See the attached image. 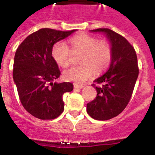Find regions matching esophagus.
<instances>
[{
	"label": "esophagus",
	"instance_id": "1",
	"mask_svg": "<svg viewBox=\"0 0 155 155\" xmlns=\"http://www.w3.org/2000/svg\"><path fill=\"white\" fill-rule=\"evenodd\" d=\"M84 87V85H78V84H74V89H82Z\"/></svg>",
	"mask_w": 155,
	"mask_h": 155
}]
</instances>
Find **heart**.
<instances>
[{"mask_svg":"<svg viewBox=\"0 0 155 155\" xmlns=\"http://www.w3.org/2000/svg\"><path fill=\"white\" fill-rule=\"evenodd\" d=\"M71 48L64 42H58L53 48L51 55L55 61L61 67L71 63L72 51L82 53L81 66H74L63 71V77L67 81L84 84L93 77L96 72H101L109 66L112 61V47L106 40H98L94 37L81 34L69 40Z\"/></svg>","mask_w":155,"mask_h":155,"instance_id":"heart-1","label":"heart"}]
</instances>
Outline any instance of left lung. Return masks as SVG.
Wrapping results in <instances>:
<instances>
[{"label": "left lung", "instance_id": "1", "mask_svg": "<svg viewBox=\"0 0 155 155\" xmlns=\"http://www.w3.org/2000/svg\"><path fill=\"white\" fill-rule=\"evenodd\" d=\"M91 31L105 33L112 44L109 69L94 81L97 96L87 104V113L92 118L106 121L119 115L131 98L139 74L137 56L133 46L121 34L109 28Z\"/></svg>", "mask_w": 155, "mask_h": 155}]
</instances>
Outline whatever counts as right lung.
<instances>
[{"label": "right lung", "mask_w": 155, "mask_h": 155, "mask_svg": "<svg viewBox=\"0 0 155 155\" xmlns=\"http://www.w3.org/2000/svg\"><path fill=\"white\" fill-rule=\"evenodd\" d=\"M74 32L41 28L28 35L16 50L13 78L25 109L41 120L57 118L64 111L63 94L73 90L70 82L53 83L61 74L51 56L55 43Z\"/></svg>", "instance_id": "obj_1"}]
</instances>
